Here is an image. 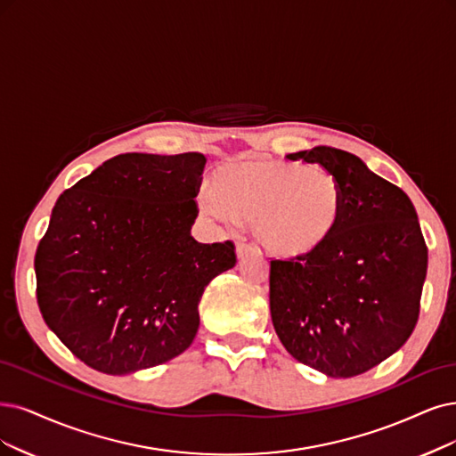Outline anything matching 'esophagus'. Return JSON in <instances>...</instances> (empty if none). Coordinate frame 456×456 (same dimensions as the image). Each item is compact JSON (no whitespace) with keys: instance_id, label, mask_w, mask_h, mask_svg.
<instances>
[{"instance_id":"obj_1","label":"esophagus","mask_w":456,"mask_h":456,"mask_svg":"<svg viewBox=\"0 0 456 456\" xmlns=\"http://www.w3.org/2000/svg\"><path fill=\"white\" fill-rule=\"evenodd\" d=\"M234 251H237V257H239V259H244V257H248V256L254 254V248L248 246V244H244V242H239V244H237V248H234Z\"/></svg>"}]
</instances>
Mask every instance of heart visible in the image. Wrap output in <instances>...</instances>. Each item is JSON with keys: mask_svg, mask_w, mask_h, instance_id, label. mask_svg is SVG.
<instances>
[{"mask_svg": "<svg viewBox=\"0 0 456 456\" xmlns=\"http://www.w3.org/2000/svg\"><path fill=\"white\" fill-rule=\"evenodd\" d=\"M199 207L217 222L251 224L266 256L306 261L336 237L346 197L338 178L323 167L246 158L216 168L214 193L202 191Z\"/></svg>", "mask_w": 456, "mask_h": 456, "instance_id": "b5f03b06", "label": "heart"}]
</instances>
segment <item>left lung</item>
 Wrapping results in <instances>:
<instances>
[{"label": "left lung", "mask_w": 456, "mask_h": 456, "mask_svg": "<svg viewBox=\"0 0 456 456\" xmlns=\"http://www.w3.org/2000/svg\"><path fill=\"white\" fill-rule=\"evenodd\" d=\"M338 178L346 212L332 242L306 261H271V315L291 355L329 378H353L408 342L428 249L410 197L332 146L285 156Z\"/></svg>", "instance_id": "1"}]
</instances>
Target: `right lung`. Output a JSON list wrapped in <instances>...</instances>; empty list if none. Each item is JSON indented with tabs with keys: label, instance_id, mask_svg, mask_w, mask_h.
<instances>
[{
	"label": "right lung",
	"instance_id": "1",
	"mask_svg": "<svg viewBox=\"0 0 456 456\" xmlns=\"http://www.w3.org/2000/svg\"><path fill=\"white\" fill-rule=\"evenodd\" d=\"M207 158L120 154L60 195L37 246L45 323L84 364L126 376L188 349L232 242L191 237Z\"/></svg>",
	"mask_w": 456,
	"mask_h": 456
}]
</instances>
